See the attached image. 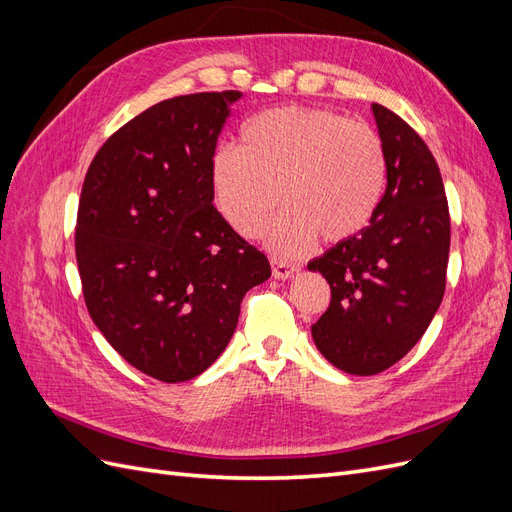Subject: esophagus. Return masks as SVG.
I'll return each mask as SVG.
<instances>
[{
    "mask_svg": "<svg viewBox=\"0 0 512 512\" xmlns=\"http://www.w3.org/2000/svg\"><path fill=\"white\" fill-rule=\"evenodd\" d=\"M271 269L275 280H288V277L299 271L297 265H292V262H286L282 258H271Z\"/></svg>",
    "mask_w": 512,
    "mask_h": 512,
    "instance_id": "esophagus-1",
    "label": "esophagus"
}]
</instances>
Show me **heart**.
I'll return each mask as SVG.
<instances>
[{"label":"heart","instance_id":"heart-1","mask_svg":"<svg viewBox=\"0 0 512 512\" xmlns=\"http://www.w3.org/2000/svg\"><path fill=\"white\" fill-rule=\"evenodd\" d=\"M386 183L382 138L367 123L324 108H271L245 123L239 149L211 160L215 205L241 237H256L271 211L288 207L265 232L277 254L297 256L320 235L339 243L359 235Z\"/></svg>","mask_w":512,"mask_h":512}]
</instances>
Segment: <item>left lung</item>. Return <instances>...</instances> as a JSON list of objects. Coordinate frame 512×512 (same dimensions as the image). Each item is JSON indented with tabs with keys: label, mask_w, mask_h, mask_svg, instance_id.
I'll use <instances>...</instances> for the list:
<instances>
[{
	"label": "left lung",
	"mask_w": 512,
	"mask_h": 512,
	"mask_svg": "<svg viewBox=\"0 0 512 512\" xmlns=\"http://www.w3.org/2000/svg\"><path fill=\"white\" fill-rule=\"evenodd\" d=\"M386 153V190L359 235L309 262L331 286L312 337L354 376L389 369L414 348L446 288L451 218L436 158L408 123L371 104Z\"/></svg>",
	"instance_id": "obj_1"
}]
</instances>
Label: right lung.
<instances>
[{
	"label": "right lung",
	"instance_id": "add662e5",
	"mask_svg": "<svg viewBox=\"0 0 512 512\" xmlns=\"http://www.w3.org/2000/svg\"><path fill=\"white\" fill-rule=\"evenodd\" d=\"M241 91L153 104L91 162L76 215V265L91 320L160 382L192 380L237 329L267 256L213 207L211 160Z\"/></svg>",
	"mask_w": 512,
	"mask_h": 512
}]
</instances>
